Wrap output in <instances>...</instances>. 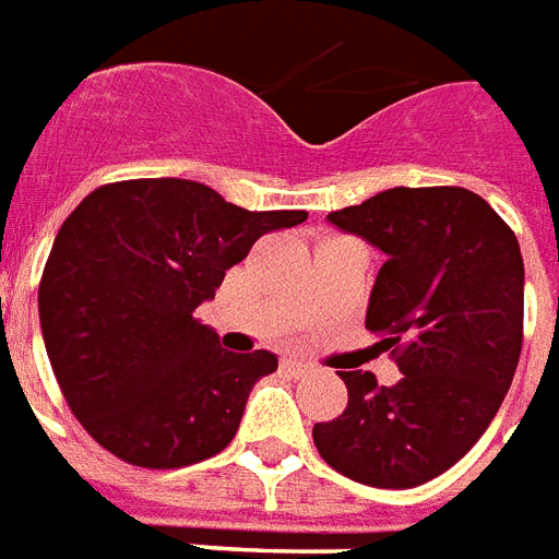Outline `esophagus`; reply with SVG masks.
<instances>
[{
    "label": "esophagus",
    "instance_id": "esophagus-1",
    "mask_svg": "<svg viewBox=\"0 0 559 559\" xmlns=\"http://www.w3.org/2000/svg\"><path fill=\"white\" fill-rule=\"evenodd\" d=\"M288 374H300V372H307L309 366L304 364V360H297V357H283V364H280Z\"/></svg>",
    "mask_w": 559,
    "mask_h": 559
}]
</instances>
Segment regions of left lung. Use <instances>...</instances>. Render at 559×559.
<instances>
[{"label": "left lung", "mask_w": 559, "mask_h": 559, "mask_svg": "<svg viewBox=\"0 0 559 559\" xmlns=\"http://www.w3.org/2000/svg\"><path fill=\"white\" fill-rule=\"evenodd\" d=\"M384 252L366 328L399 378L342 372L348 405L316 423L321 459L354 483L414 488L471 450L503 405L524 336L515 231L464 187H393L328 214Z\"/></svg>", "instance_id": "1"}]
</instances>
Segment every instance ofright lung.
Segmentation results:
<instances>
[{
	"instance_id": "obj_1",
	"label": "right lung",
	"mask_w": 559,
	"mask_h": 559,
	"mask_svg": "<svg viewBox=\"0 0 559 559\" xmlns=\"http://www.w3.org/2000/svg\"><path fill=\"white\" fill-rule=\"evenodd\" d=\"M307 211H247L187 178L85 195L52 240L40 333L64 402L121 462L173 471L226 450L276 354H231L195 319L255 240Z\"/></svg>"
}]
</instances>
